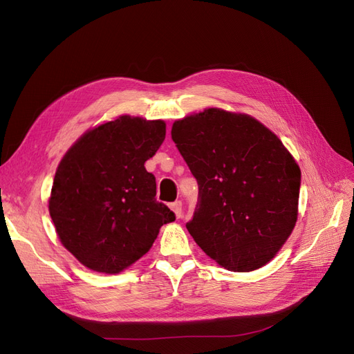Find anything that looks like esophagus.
<instances>
[{"label":"esophagus","instance_id":"esophagus-1","mask_svg":"<svg viewBox=\"0 0 354 354\" xmlns=\"http://www.w3.org/2000/svg\"><path fill=\"white\" fill-rule=\"evenodd\" d=\"M171 209L174 211L176 217L180 218L181 217V211H183V205H181V201H176V202L171 203Z\"/></svg>","mask_w":354,"mask_h":354}]
</instances>
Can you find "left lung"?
Listing matches in <instances>:
<instances>
[{
  "label": "left lung",
  "mask_w": 354,
  "mask_h": 354,
  "mask_svg": "<svg viewBox=\"0 0 354 354\" xmlns=\"http://www.w3.org/2000/svg\"><path fill=\"white\" fill-rule=\"evenodd\" d=\"M171 137L199 187L192 238L227 270L269 263L298 216L301 171L283 143L252 116L217 108L176 121Z\"/></svg>",
  "instance_id": "left-lung-1"
}]
</instances>
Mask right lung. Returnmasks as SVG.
Segmentation results:
<instances>
[{
	"instance_id": "obj_1",
	"label": "right lung",
	"mask_w": 354,
	"mask_h": 354,
	"mask_svg": "<svg viewBox=\"0 0 354 354\" xmlns=\"http://www.w3.org/2000/svg\"><path fill=\"white\" fill-rule=\"evenodd\" d=\"M165 140L164 121L122 115L85 133L57 167L48 209L63 246L88 269L120 273L176 220L156 201L145 162Z\"/></svg>"
}]
</instances>
